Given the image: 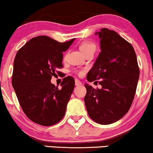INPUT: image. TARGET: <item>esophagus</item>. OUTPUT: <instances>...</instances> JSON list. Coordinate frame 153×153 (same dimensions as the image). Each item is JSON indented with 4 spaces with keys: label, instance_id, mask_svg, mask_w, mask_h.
I'll list each match as a JSON object with an SVG mask.
<instances>
[{
    "label": "esophagus",
    "instance_id": "obj_1",
    "mask_svg": "<svg viewBox=\"0 0 153 153\" xmlns=\"http://www.w3.org/2000/svg\"><path fill=\"white\" fill-rule=\"evenodd\" d=\"M75 85H81V82L78 79H75Z\"/></svg>",
    "mask_w": 153,
    "mask_h": 153
}]
</instances>
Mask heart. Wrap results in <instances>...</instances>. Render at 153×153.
Masks as SVG:
<instances>
[{"label": "heart", "mask_w": 153, "mask_h": 153, "mask_svg": "<svg viewBox=\"0 0 153 153\" xmlns=\"http://www.w3.org/2000/svg\"><path fill=\"white\" fill-rule=\"evenodd\" d=\"M80 49L85 55L89 52H95L96 50V45L91 42H84L80 45Z\"/></svg>", "instance_id": "1"}]
</instances>
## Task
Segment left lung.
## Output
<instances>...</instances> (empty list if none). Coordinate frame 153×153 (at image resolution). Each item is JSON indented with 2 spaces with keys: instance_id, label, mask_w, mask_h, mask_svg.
I'll return each mask as SVG.
<instances>
[{
  "instance_id": "obj_1",
  "label": "left lung",
  "mask_w": 153,
  "mask_h": 153,
  "mask_svg": "<svg viewBox=\"0 0 153 153\" xmlns=\"http://www.w3.org/2000/svg\"><path fill=\"white\" fill-rule=\"evenodd\" d=\"M95 34L99 35L101 52L88 73L87 80L101 79L102 88L85 83L84 102L92 120L109 125L122 118L130 108L139 68L133 47L116 31L104 28Z\"/></svg>"
}]
</instances>
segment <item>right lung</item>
<instances>
[{
    "label": "right lung",
    "instance_id": "right-lung-1",
    "mask_svg": "<svg viewBox=\"0 0 153 153\" xmlns=\"http://www.w3.org/2000/svg\"><path fill=\"white\" fill-rule=\"evenodd\" d=\"M74 39L59 42L48 36H37L16 53L12 84L23 111L33 122L51 126L65 116L74 91V79L65 77L60 89L51 83V79L56 73L59 75L57 70L63 67L62 52Z\"/></svg>",
    "mask_w": 153,
    "mask_h": 153
}]
</instances>
